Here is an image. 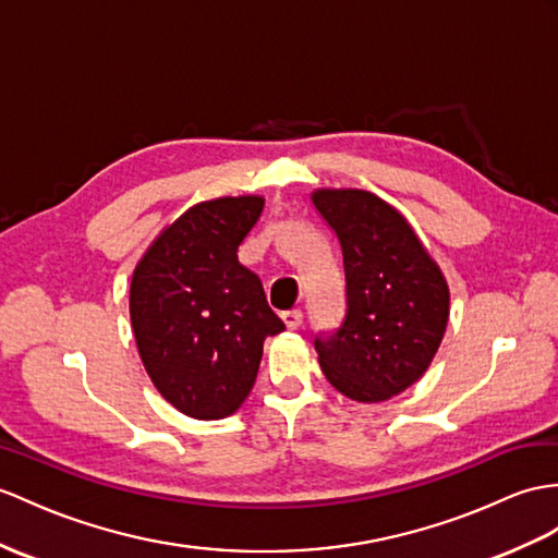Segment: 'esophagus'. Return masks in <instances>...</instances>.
<instances>
[{
    "mask_svg": "<svg viewBox=\"0 0 558 558\" xmlns=\"http://www.w3.org/2000/svg\"><path fill=\"white\" fill-rule=\"evenodd\" d=\"M281 319H283V324H287V329H291V331H295L298 326L303 324V312L301 310H287L281 315Z\"/></svg>",
    "mask_w": 558,
    "mask_h": 558,
    "instance_id": "esophagus-1",
    "label": "esophagus"
}]
</instances>
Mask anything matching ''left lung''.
<instances>
[{"instance_id": "8db88e82", "label": "left lung", "mask_w": 558, "mask_h": 558, "mask_svg": "<svg viewBox=\"0 0 558 558\" xmlns=\"http://www.w3.org/2000/svg\"><path fill=\"white\" fill-rule=\"evenodd\" d=\"M317 213L341 243L345 317L315 350L329 384L357 402H384L416 384L436 357L450 289L404 217L362 189H317Z\"/></svg>"}]
</instances>
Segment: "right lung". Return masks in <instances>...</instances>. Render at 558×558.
I'll use <instances>...</instances> for the list:
<instances>
[{
    "mask_svg": "<svg viewBox=\"0 0 558 558\" xmlns=\"http://www.w3.org/2000/svg\"><path fill=\"white\" fill-rule=\"evenodd\" d=\"M260 196L203 201L162 229L132 275L130 319L154 386L182 414H234L255 384L267 336L287 326L236 257Z\"/></svg>",
    "mask_w": 558,
    "mask_h": 558,
    "instance_id": "obj_1",
    "label": "right lung"
}]
</instances>
